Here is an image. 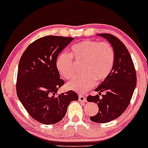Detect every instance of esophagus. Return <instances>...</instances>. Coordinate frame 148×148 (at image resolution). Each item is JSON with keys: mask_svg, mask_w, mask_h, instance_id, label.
<instances>
[{"mask_svg": "<svg viewBox=\"0 0 148 148\" xmlns=\"http://www.w3.org/2000/svg\"><path fill=\"white\" fill-rule=\"evenodd\" d=\"M78 101H81V102H86V101H87V98H86V96H84V95L80 94L79 96H78Z\"/></svg>", "mask_w": 148, "mask_h": 148, "instance_id": "34e87169", "label": "esophagus"}]
</instances>
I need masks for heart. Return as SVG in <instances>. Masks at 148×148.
<instances>
[{
  "mask_svg": "<svg viewBox=\"0 0 148 148\" xmlns=\"http://www.w3.org/2000/svg\"><path fill=\"white\" fill-rule=\"evenodd\" d=\"M72 57L75 62H83V73L70 81L67 87L82 93L93 87L95 81L101 82L108 78L113 70L115 52L112 45L106 41L84 40L73 44L70 48V54L61 53L56 61L58 72L66 79H70L75 74Z\"/></svg>",
  "mask_w": 148,
  "mask_h": 148,
  "instance_id": "heart-1",
  "label": "heart"
}]
</instances>
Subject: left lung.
I'll use <instances>...</instances> for the list:
<instances>
[{"label":"left lung","mask_w":148,"mask_h":148,"mask_svg":"<svg viewBox=\"0 0 148 148\" xmlns=\"http://www.w3.org/2000/svg\"><path fill=\"white\" fill-rule=\"evenodd\" d=\"M99 35L105 38L113 46L115 61L108 78L95 89L99 92V95H88L87 101L97 104L99 107L98 113L90 116V120L107 123L119 117L130 104L136 85V73L129 51L118 38L108 33ZM104 91L106 93L101 95Z\"/></svg>","instance_id":"obj_1"}]
</instances>
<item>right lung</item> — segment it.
Listing matches in <instances>:
<instances>
[{
  "label": "right lung",
  "mask_w": 148,
  "mask_h": 148,
  "mask_svg": "<svg viewBox=\"0 0 148 148\" xmlns=\"http://www.w3.org/2000/svg\"><path fill=\"white\" fill-rule=\"evenodd\" d=\"M73 40L56 35L40 38L28 46L19 61L18 97L29 115L44 125L61 121L70 102L78 100L73 90L57 93L64 84L56 66L57 57Z\"/></svg>",
  "instance_id": "add662e5"
}]
</instances>
